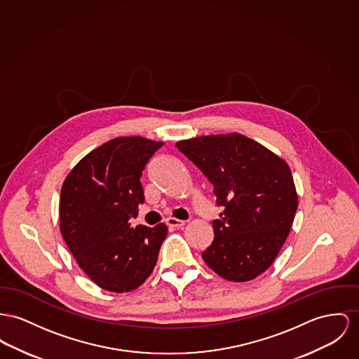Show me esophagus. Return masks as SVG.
Masks as SVG:
<instances>
[{
    "instance_id": "1",
    "label": "esophagus",
    "mask_w": 359,
    "mask_h": 359,
    "mask_svg": "<svg viewBox=\"0 0 359 359\" xmlns=\"http://www.w3.org/2000/svg\"><path fill=\"white\" fill-rule=\"evenodd\" d=\"M185 220H180V219H177V217H168L166 219V224L170 226V227H174V229H182L184 226H185Z\"/></svg>"
}]
</instances>
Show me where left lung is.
Instances as JSON below:
<instances>
[{
  "mask_svg": "<svg viewBox=\"0 0 359 359\" xmlns=\"http://www.w3.org/2000/svg\"><path fill=\"white\" fill-rule=\"evenodd\" d=\"M214 185L223 208L212 222L205 264L230 282H248L279 255L298 207L291 170L272 151L243 135L200 136L175 144Z\"/></svg>",
  "mask_w": 359,
  "mask_h": 359,
  "instance_id": "8db88e82",
  "label": "left lung"
}]
</instances>
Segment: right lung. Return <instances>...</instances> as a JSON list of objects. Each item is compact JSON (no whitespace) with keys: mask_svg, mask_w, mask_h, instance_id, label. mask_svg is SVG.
I'll use <instances>...</instances> for the list:
<instances>
[{"mask_svg":"<svg viewBox=\"0 0 359 359\" xmlns=\"http://www.w3.org/2000/svg\"><path fill=\"white\" fill-rule=\"evenodd\" d=\"M162 145L116 137L87 154L62 184L61 234L79 266L103 290H136L155 268L168 226L133 229L129 219L144 203V168Z\"/></svg>","mask_w":359,"mask_h":359,"instance_id":"add662e5","label":"right lung"}]
</instances>
